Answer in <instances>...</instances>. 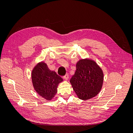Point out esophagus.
Returning <instances> with one entry per match:
<instances>
[{"label":"esophagus","mask_w":133,"mask_h":133,"mask_svg":"<svg viewBox=\"0 0 133 133\" xmlns=\"http://www.w3.org/2000/svg\"><path fill=\"white\" fill-rule=\"evenodd\" d=\"M68 78H69V75L68 73H67L64 76V78L66 80H67L68 79Z\"/></svg>","instance_id":"obj_1"}]
</instances>
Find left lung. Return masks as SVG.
<instances>
[{
    "instance_id": "8db88e82",
    "label": "left lung",
    "mask_w": 133,
    "mask_h": 133,
    "mask_svg": "<svg viewBox=\"0 0 133 133\" xmlns=\"http://www.w3.org/2000/svg\"><path fill=\"white\" fill-rule=\"evenodd\" d=\"M76 67L70 82L78 98L86 100L96 96L102 86L101 69L94 61L87 59L79 60Z\"/></svg>"
}]
</instances>
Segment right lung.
<instances>
[{"label":"right lung","instance_id":"1","mask_svg":"<svg viewBox=\"0 0 133 133\" xmlns=\"http://www.w3.org/2000/svg\"><path fill=\"white\" fill-rule=\"evenodd\" d=\"M32 79L35 90L44 99L51 100L57 92L59 83L63 79L55 71L50 70L46 64L39 63L32 70Z\"/></svg>","mask_w":133,"mask_h":133}]
</instances>
